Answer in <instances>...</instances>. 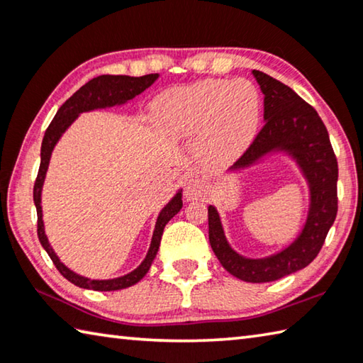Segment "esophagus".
Here are the masks:
<instances>
[{
    "instance_id": "1",
    "label": "esophagus",
    "mask_w": 363,
    "mask_h": 363,
    "mask_svg": "<svg viewBox=\"0 0 363 363\" xmlns=\"http://www.w3.org/2000/svg\"><path fill=\"white\" fill-rule=\"evenodd\" d=\"M207 191H208L207 185L198 177L189 178V180H186V183H185V199L188 202L204 198Z\"/></svg>"
}]
</instances>
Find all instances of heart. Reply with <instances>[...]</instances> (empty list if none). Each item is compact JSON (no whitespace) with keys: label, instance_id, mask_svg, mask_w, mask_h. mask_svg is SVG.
I'll return each instance as SVG.
<instances>
[{"label":"heart","instance_id":"1","mask_svg":"<svg viewBox=\"0 0 363 363\" xmlns=\"http://www.w3.org/2000/svg\"><path fill=\"white\" fill-rule=\"evenodd\" d=\"M151 114L165 135L183 138L199 131L198 151L207 162L228 165L244 155L259 125L262 100L245 79H207L165 91Z\"/></svg>","mask_w":363,"mask_h":363}]
</instances>
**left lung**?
<instances>
[{"label": "left lung", "instance_id": "8db88e82", "mask_svg": "<svg viewBox=\"0 0 363 363\" xmlns=\"http://www.w3.org/2000/svg\"><path fill=\"white\" fill-rule=\"evenodd\" d=\"M252 74L264 95V125L228 174L244 172L268 156L284 155L294 159L309 191L308 215L300 234L285 249L264 258H247L234 250L217 207L208 206V240L221 266L240 281L262 284L306 268L320 252L338 212V162L327 127L314 108L281 81L258 69H252Z\"/></svg>", "mask_w": 363, "mask_h": 363}]
</instances>
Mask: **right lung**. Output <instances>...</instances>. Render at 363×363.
I'll use <instances>...</instances> for the list:
<instances>
[{
    "instance_id": "obj_1",
    "label": "right lung",
    "mask_w": 363,
    "mask_h": 363,
    "mask_svg": "<svg viewBox=\"0 0 363 363\" xmlns=\"http://www.w3.org/2000/svg\"><path fill=\"white\" fill-rule=\"evenodd\" d=\"M157 78H159L157 73L140 76V78H133V76H111V74H104V76H99V78H94L89 81L87 84L82 86L79 91H76L72 97H69L65 104L59 108V111H57V114L54 116L52 123L49 124L46 133H44L43 145H41V164H40V170H38V177L33 188V201H35L36 213H38V238H40L43 249L48 252V255L50 257V259H52V263L55 264V268L59 269L60 274L65 277L67 281L78 285L81 289L95 290V291H113V290H123L127 287H132V285H135L138 281H142L146 272L150 271L152 259L156 258L165 225H167L183 207L182 189H178L174 198H172L167 204L162 207V211L159 212L156 225H155V231H152L148 253H146L145 259L137 266L135 269L130 271L129 274H124L114 279H89V277L76 274L74 271H72L68 266H65L60 262V258L57 257L52 245L49 244L46 231H44L41 194H43L44 180H46V174L49 169L50 156H52V151L55 148L57 142H59L60 137L67 132L68 127L78 119L81 113L105 110V108H111V106H123L127 104V101L132 100L133 97H137V95H140L143 91H146V89H148Z\"/></svg>"
}]
</instances>
